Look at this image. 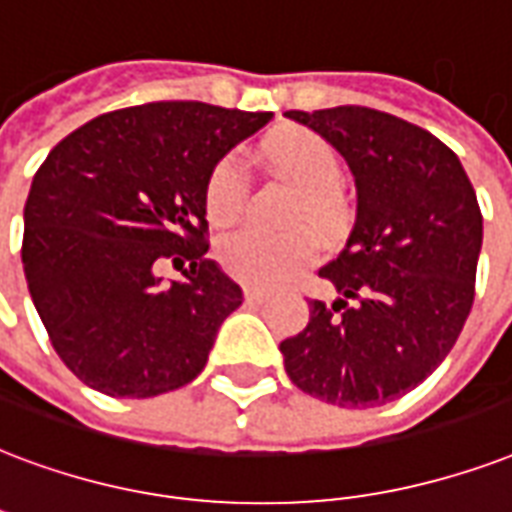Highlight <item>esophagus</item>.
<instances>
[{
  "label": "esophagus",
  "instance_id": "esophagus-1",
  "mask_svg": "<svg viewBox=\"0 0 512 512\" xmlns=\"http://www.w3.org/2000/svg\"><path fill=\"white\" fill-rule=\"evenodd\" d=\"M244 298H247L249 303H265L271 295L265 290H257V287H247V290H244Z\"/></svg>",
  "mask_w": 512,
  "mask_h": 512
}]
</instances>
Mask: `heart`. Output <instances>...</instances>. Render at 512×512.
<instances>
[{
	"label": "heart",
	"mask_w": 512,
	"mask_h": 512,
	"mask_svg": "<svg viewBox=\"0 0 512 512\" xmlns=\"http://www.w3.org/2000/svg\"><path fill=\"white\" fill-rule=\"evenodd\" d=\"M268 158L287 182L298 187L290 222H308L325 236H333L346 222V201L341 190V161L330 144L306 128H287L268 142ZM249 190L247 161L228 152L214 163L204 187L206 214L214 225H230L244 209ZM217 260L230 276L252 287H276L317 260V244L306 230L271 236L263 230L241 228L217 244Z\"/></svg>",
	"instance_id": "heart-1"
}]
</instances>
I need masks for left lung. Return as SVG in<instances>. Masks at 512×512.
Masks as SVG:
<instances>
[{
    "instance_id": "8db88e82",
    "label": "left lung",
    "mask_w": 512,
    "mask_h": 512,
    "mask_svg": "<svg viewBox=\"0 0 512 512\" xmlns=\"http://www.w3.org/2000/svg\"><path fill=\"white\" fill-rule=\"evenodd\" d=\"M284 115L333 144L357 185L346 247L319 271L338 298L308 303V325L279 343L284 370L338 408L392 403L446 360L473 308L478 198L454 152L408 120L368 107Z\"/></svg>"
}]
</instances>
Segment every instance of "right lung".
Returning a JSON list of instances; mask_svg holds the SVG:
<instances>
[{
  "mask_svg": "<svg viewBox=\"0 0 512 512\" xmlns=\"http://www.w3.org/2000/svg\"><path fill=\"white\" fill-rule=\"evenodd\" d=\"M204 101L93 117L50 150L23 209V273L58 357L109 397L163 395L204 370L241 287L206 257V177L271 120ZM171 259L179 283L154 265Z\"/></svg>",
  "mask_w": 512,
  "mask_h": 512,
  "instance_id": "add662e5",
  "label": "right lung"
}]
</instances>
